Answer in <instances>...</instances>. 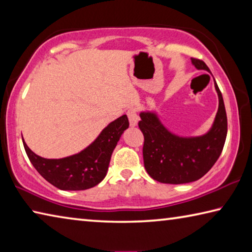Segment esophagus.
Returning a JSON list of instances; mask_svg holds the SVG:
<instances>
[{
	"label": "esophagus",
	"mask_w": 252,
	"mask_h": 252,
	"mask_svg": "<svg viewBox=\"0 0 252 252\" xmlns=\"http://www.w3.org/2000/svg\"><path fill=\"white\" fill-rule=\"evenodd\" d=\"M127 118H129V122H130V126H135L138 125L139 122V116L138 113H136V109L135 108H130L127 110Z\"/></svg>",
	"instance_id": "1"
}]
</instances>
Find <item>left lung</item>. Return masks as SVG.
I'll list each match as a JSON object with an SVG mask.
<instances>
[{
	"label": "left lung",
	"mask_w": 252,
	"mask_h": 252,
	"mask_svg": "<svg viewBox=\"0 0 252 252\" xmlns=\"http://www.w3.org/2000/svg\"><path fill=\"white\" fill-rule=\"evenodd\" d=\"M198 70L209 71L202 60L191 59ZM210 72V71H209ZM219 108L206 134L183 138L170 132L153 112H141L139 127L144 136V168L161 183L181 185L199 180L218 160L227 138L228 122L222 94L215 82Z\"/></svg>",
	"instance_id": "obj_1"
}]
</instances>
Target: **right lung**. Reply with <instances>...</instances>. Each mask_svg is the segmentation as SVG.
Masks as SVG:
<instances>
[{"instance_id": "right-lung-1", "label": "right lung", "mask_w": 252, "mask_h": 252, "mask_svg": "<svg viewBox=\"0 0 252 252\" xmlns=\"http://www.w3.org/2000/svg\"><path fill=\"white\" fill-rule=\"evenodd\" d=\"M127 127L129 120L125 114L104 127L84 150L62 159H45L35 155L24 141L23 146L33 167L51 185L61 190H87L106 176L112 152Z\"/></svg>"}]
</instances>
